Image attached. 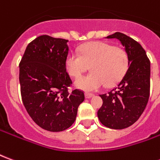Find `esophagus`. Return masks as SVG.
Here are the masks:
<instances>
[{
  "label": "esophagus",
  "mask_w": 160,
  "mask_h": 160,
  "mask_svg": "<svg viewBox=\"0 0 160 160\" xmlns=\"http://www.w3.org/2000/svg\"><path fill=\"white\" fill-rule=\"evenodd\" d=\"M85 97H86V98H91L94 97V94L92 93H86L85 94Z\"/></svg>",
  "instance_id": "34e87169"
}]
</instances>
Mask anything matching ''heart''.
Wrapping results in <instances>:
<instances>
[{"label": "heart", "instance_id": "1", "mask_svg": "<svg viewBox=\"0 0 160 160\" xmlns=\"http://www.w3.org/2000/svg\"><path fill=\"white\" fill-rule=\"evenodd\" d=\"M128 65V56L123 49L102 42L81 46L80 55L70 53L65 61L67 72L75 78L90 67V74L74 81V87L86 92L98 91L104 84L106 87L116 85L125 75Z\"/></svg>", "mask_w": 160, "mask_h": 160}]
</instances>
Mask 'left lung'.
Listing matches in <instances>:
<instances>
[{"instance_id":"8db88e82","label":"left lung","mask_w":160,"mask_h":160,"mask_svg":"<svg viewBox=\"0 0 160 160\" xmlns=\"http://www.w3.org/2000/svg\"><path fill=\"white\" fill-rule=\"evenodd\" d=\"M105 38L120 41L128 56L129 65L118 87L107 94L99 95L103 105L98 111V118L105 127L122 129L134 124L148 104L150 61L141 44L123 33L115 32Z\"/></svg>"}]
</instances>
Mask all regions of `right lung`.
<instances>
[{"mask_svg": "<svg viewBox=\"0 0 160 160\" xmlns=\"http://www.w3.org/2000/svg\"><path fill=\"white\" fill-rule=\"evenodd\" d=\"M68 42L48 35L38 37L27 45L19 63L23 104L32 119L50 132L68 128L85 100L83 92L68 91L72 83L65 68Z\"/></svg>", "mask_w": 160, "mask_h": 160, "instance_id": "add662e5", "label": "right lung"}]
</instances>
